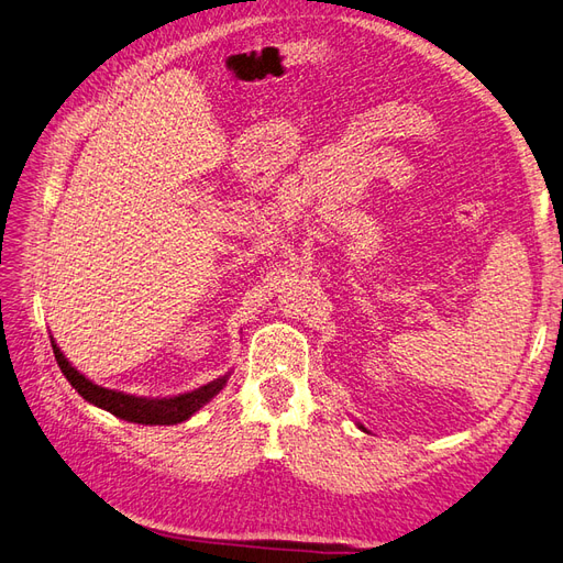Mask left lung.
Listing matches in <instances>:
<instances>
[{
    "instance_id": "left-lung-1",
    "label": "left lung",
    "mask_w": 563,
    "mask_h": 563,
    "mask_svg": "<svg viewBox=\"0 0 563 563\" xmlns=\"http://www.w3.org/2000/svg\"><path fill=\"white\" fill-rule=\"evenodd\" d=\"M358 428H364V426H358Z\"/></svg>"
}]
</instances>
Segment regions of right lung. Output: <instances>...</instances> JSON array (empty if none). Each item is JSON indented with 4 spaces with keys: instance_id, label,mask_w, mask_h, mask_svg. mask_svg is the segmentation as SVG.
Segmentation results:
<instances>
[{
    "instance_id": "right-lung-1",
    "label": "right lung",
    "mask_w": 563,
    "mask_h": 563,
    "mask_svg": "<svg viewBox=\"0 0 563 563\" xmlns=\"http://www.w3.org/2000/svg\"><path fill=\"white\" fill-rule=\"evenodd\" d=\"M52 350L66 380L76 387L82 399H88L90 405L99 409H107L109 413L119 416L123 421L142 423V426H173V423L187 421L199 407H205L213 395H219L228 380V376H221L207 385L197 387L192 393H185L178 397H164V399L135 397V395H125L117 390H107V387L95 385L92 380L85 378L80 371H76L66 362V356L62 354L59 347H56L54 340H52Z\"/></svg>"
}]
</instances>
